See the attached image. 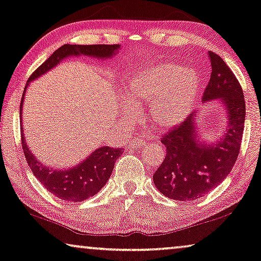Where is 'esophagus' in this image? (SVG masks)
Instances as JSON below:
<instances>
[{
  "mask_svg": "<svg viewBox=\"0 0 261 261\" xmlns=\"http://www.w3.org/2000/svg\"><path fill=\"white\" fill-rule=\"evenodd\" d=\"M144 144H145V141H143V140H133L130 143V147L141 148V147H143Z\"/></svg>",
  "mask_w": 261,
  "mask_h": 261,
  "instance_id": "obj_1",
  "label": "esophagus"
}]
</instances>
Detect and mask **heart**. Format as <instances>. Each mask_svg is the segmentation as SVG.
Returning <instances> with one entry per match:
<instances>
[{
  "mask_svg": "<svg viewBox=\"0 0 261 261\" xmlns=\"http://www.w3.org/2000/svg\"><path fill=\"white\" fill-rule=\"evenodd\" d=\"M198 87L199 79L196 71L163 63L142 69L128 77L123 95L131 109H141L149 103L151 123L168 128L189 114L197 98Z\"/></svg>",
  "mask_w": 261,
  "mask_h": 261,
  "instance_id": "obj_1",
  "label": "heart"
}]
</instances>
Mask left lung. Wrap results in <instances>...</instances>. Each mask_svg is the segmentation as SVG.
Listing matches in <instances>:
<instances>
[{
    "instance_id": "left-lung-1",
    "label": "left lung",
    "mask_w": 261,
    "mask_h": 261,
    "mask_svg": "<svg viewBox=\"0 0 261 261\" xmlns=\"http://www.w3.org/2000/svg\"><path fill=\"white\" fill-rule=\"evenodd\" d=\"M210 81L203 101L220 99L228 114V126L220 140L206 144L197 128L194 111L186 120L161 138L166 156L152 180L160 192L174 200H194L217 187L231 172L241 147L246 103L241 85L230 68L215 52H209Z\"/></svg>"
}]
</instances>
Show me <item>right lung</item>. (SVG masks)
Wrapping results in <instances>:
<instances>
[{"label": "right lung", "instance_id": "1", "mask_svg": "<svg viewBox=\"0 0 261 261\" xmlns=\"http://www.w3.org/2000/svg\"><path fill=\"white\" fill-rule=\"evenodd\" d=\"M120 45H70L65 44L57 48L32 75L30 76L29 82L44 75L45 72L51 70L56 65L60 64L64 58L71 56L85 55L90 57L107 60L116 55ZM27 87V86H26ZM26 88L23 90L21 105H20V117H21L23 96ZM21 144L25 154L26 161L29 163L31 171L34 176L39 180L41 185L48 192L55 194L56 197L67 201H82L88 199L89 197L95 196L100 190L105 186L107 180L112 174L113 166L119 156L121 149L101 147L98 148L90 154L86 160L80 162L75 167L69 169H54L48 168L37 160L27 147L23 130L21 125Z\"/></svg>", "mask_w": 261, "mask_h": 261}]
</instances>
